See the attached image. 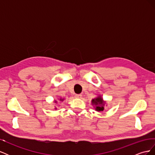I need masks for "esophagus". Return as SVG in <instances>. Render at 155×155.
<instances>
[{
	"label": "esophagus",
	"instance_id": "34e87169",
	"mask_svg": "<svg viewBox=\"0 0 155 155\" xmlns=\"http://www.w3.org/2000/svg\"><path fill=\"white\" fill-rule=\"evenodd\" d=\"M75 97L80 99V98L82 97V95L81 94H76V95H75Z\"/></svg>",
	"mask_w": 155,
	"mask_h": 155
}]
</instances>
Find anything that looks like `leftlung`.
<instances>
[{"mask_svg": "<svg viewBox=\"0 0 155 155\" xmlns=\"http://www.w3.org/2000/svg\"><path fill=\"white\" fill-rule=\"evenodd\" d=\"M91 104L94 109L97 112L104 111L105 106H107V102L103 99V97L101 95H98L96 97L92 99Z\"/></svg>", "mask_w": 155, "mask_h": 155, "instance_id": "8db88e82", "label": "left lung"}]
</instances>
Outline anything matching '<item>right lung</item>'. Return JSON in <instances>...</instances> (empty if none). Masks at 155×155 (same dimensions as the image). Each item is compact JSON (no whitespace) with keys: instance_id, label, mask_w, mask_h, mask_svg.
I'll return each mask as SVG.
<instances>
[{"instance_id":"right-lung-1","label":"right lung","mask_w":155,"mask_h":155,"mask_svg":"<svg viewBox=\"0 0 155 155\" xmlns=\"http://www.w3.org/2000/svg\"><path fill=\"white\" fill-rule=\"evenodd\" d=\"M64 100V98H61V97H60V98H58V101H59L60 102H63V101ZM58 101L57 100H54V104H57V103H58ZM55 109H57V107H55Z\"/></svg>"}]
</instances>
